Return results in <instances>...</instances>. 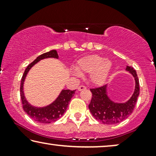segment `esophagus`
Returning <instances> with one entry per match:
<instances>
[{
    "label": "esophagus",
    "instance_id": "1",
    "mask_svg": "<svg viewBox=\"0 0 156 156\" xmlns=\"http://www.w3.org/2000/svg\"><path fill=\"white\" fill-rule=\"evenodd\" d=\"M87 87L85 86H83V85H81V86H80L77 88L78 91H82V90H84V89H86Z\"/></svg>",
    "mask_w": 156,
    "mask_h": 156
}]
</instances>
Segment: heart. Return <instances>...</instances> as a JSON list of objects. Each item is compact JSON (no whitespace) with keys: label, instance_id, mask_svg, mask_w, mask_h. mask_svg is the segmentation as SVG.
Wrapping results in <instances>:
<instances>
[{"label":"heart","instance_id":"1","mask_svg":"<svg viewBox=\"0 0 156 156\" xmlns=\"http://www.w3.org/2000/svg\"><path fill=\"white\" fill-rule=\"evenodd\" d=\"M112 68V62L110 59H104L97 55H92L79 59L76 69H72V73L78 76L82 73H89L91 83L101 86L107 80Z\"/></svg>","mask_w":156,"mask_h":156}]
</instances>
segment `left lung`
I'll list each match as a JSON object with an SVG mask.
<instances>
[{"mask_svg": "<svg viewBox=\"0 0 156 156\" xmlns=\"http://www.w3.org/2000/svg\"><path fill=\"white\" fill-rule=\"evenodd\" d=\"M126 71L129 72L135 80L134 91L128 101L121 103L111 99L107 94V84L90 89L92 98L89 108L92 116L100 122L108 125L116 124L125 120L133 112L139 95V81L136 70L131 66H126Z\"/></svg>", "mask_w": 156, "mask_h": 156, "instance_id": "1", "label": "left lung"}]
</instances>
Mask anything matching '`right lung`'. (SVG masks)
Segmentation results:
<instances>
[{
  "instance_id": "1",
  "label": "right lung",
  "mask_w": 156,
  "mask_h": 156,
  "mask_svg": "<svg viewBox=\"0 0 156 156\" xmlns=\"http://www.w3.org/2000/svg\"><path fill=\"white\" fill-rule=\"evenodd\" d=\"M47 58L59 59L57 50H52L38 56L36 59L27 66L23 74L20 84V97L22 100L23 108L25 112L33 119L34 121L41 123H50L55 122L60 118L66 112L69 104V101L73 97L76 90L71 91L69 89H62L55 100L45 106H33L27 101L24 93V82L27 74L32 67L39 62L40 60Z\"/></svg>"
}]
</instances>
